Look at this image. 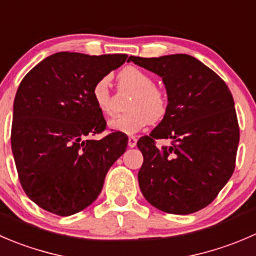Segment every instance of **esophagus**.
<instances>
[{"label": "esophagus", "instance_id": "esophagus-1", "mask_svg": "<svg viewBox=\"0 0 256 256\" xmlns=\"http://www.w3.org/2000/svg\"><path fill=\"white\" fill-rule=\"evenodd\" d=\"M136 142H138V138H136L135 136H130V138H128V148H135Z\"/></svg>", "mask_w": 256, "mask_h": 256}]
</instances>
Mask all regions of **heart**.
Returning a JSON list of instances; mask_svg holds the SVG:
<instances>
[{
  "mask_svg": "<svg viewBox=\"0 0 256 256\" xmlns=\"http://www.w3.org/2000/svg\"><path fill=\"white\" fill-rule=\"evenodd\" d=\"M121 88L134 91L128 104V112L115 116L108 121L111 130L122 134H135L148 122L160 121L168 111V96L150 74L136 66H128L118 74ZM94 102L104 115H110L114 110L112 94L108 78H101L94 84L91 90Z\"/></svg>",
  "mask_w": 256,
  "mask_h": 256,
  "instance_id": "b5f03b06",
  "label": "heart"
}]
</instances>
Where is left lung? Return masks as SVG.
Returning a JSON list of instances; mask_svg holds the SVG:
<instances>
[{"instance_id": "1", "label": "left lung", "mask_w": 256, "mask_h": 256, "mask_svg": "<svg viewBox=\"0 0 256 256\" xmlns=\"http://www.w3.org/2000/svg\"><path fill=\"white\" fill-rule=\"evenodd\" d=\"M128 61L162 78L168 101L161 122L138 141L144 156L141 192L168 214L199 212L234 172L240 131L232 92L219 75L188 54ZM158 138H170L172 146L158 149Z\"/></svg>"}]
</instances>
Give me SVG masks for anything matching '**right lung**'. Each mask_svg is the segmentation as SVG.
Here are the masks:
<instances>
[{
  "instance_id": "add662e5",
  "label": "right lung",
  "mask_w": 256,
  "mask_h": 256,
  "mask_svg": "<svg viewBox=\"0 0 256 256\" xmlns=\"http://www.w3.org/2000/svg\"><path fill=\"white\" fill-rule=\"evenodd\" d=\"M128 54L57 52L24 78L14 102L11 148L27 196L46 212L68 216L92 204L128 136L106 130L91 90Z\"/></svg>"
}]
</instances>
